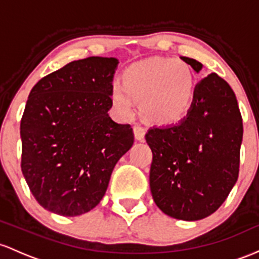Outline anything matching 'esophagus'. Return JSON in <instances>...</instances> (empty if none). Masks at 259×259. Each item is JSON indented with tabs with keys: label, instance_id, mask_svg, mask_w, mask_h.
Here are the masks:
<instances>
[{
	"label": "esophagus",
	"instance_id": "obj_1",
	"mask_svg": "<svg viewBox=\"0 0 259 259\" xmlns=\"http://www.w3.org/2000/svg\"><path fill=\"white\" fill-rule=\"evenodd\" d=\"M133 132H135V137H136V139H137V141H139V142L144 141L145 130L143 128V127L135 126V127H133Z\"/></svg>",
	"mask_w": 259,
	"mask_h": 259
}]
</instances>
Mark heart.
<instances>
[{
    "label": "heart",
    "instance_id": "1",
    "mask_svg": "<svg viewBox=\"0 0 259 259\" xmlns=\"http://www.w3.org/2000/svg\"><path fill=\"white\" fill-rule=\"evenodd\" d=\"M196 92L192 67L171 57H152L130 66L122 74V84L110 88V99L116 114L130 118L142 101L143 115L159 126L179 122L190 110Z\"/></svg>",
    "mask_w": 259,
    "mask_h": 259
}]
</instances>
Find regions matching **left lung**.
Instances as JSON below:
<instances>
[{"instance_id": "8db88e82", "label": "left lung", "mask_w": 259, "mask_h": 259, "mask_svg": "<svg viewBox=\"0 0 259 259\" xmlns=\"http://www.w3.org/2000/svg\"><path fill=\"white\" fill-rule=\"evenodd\" d=\"M198 73L203 65L181 57ZM243 127L235 93L210 73L196 85L187 115L145 135L153 152L149 184L166 215L196 222L213 214L239 177Z\"/></svg>"}]
</instances>
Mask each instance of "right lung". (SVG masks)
Wrapping results in <instances>:
<instances>
[{"label": "right lung", "instance_id": "right-lung-1", "mask_svg": "<svg viewBox=\"0 0 259 259\" xmlns=\"http://www.w3.org/2000/svg\"><path fill=\"white\" fill-rule=\"evenodd\" d=\"M118 60L92 56L41 78L20 121L22 172L40 205L62 217L95 208L135 142L107 111Z\"/></svg>", "mask_w": 259, "mask_h": 259}]
</instances>
